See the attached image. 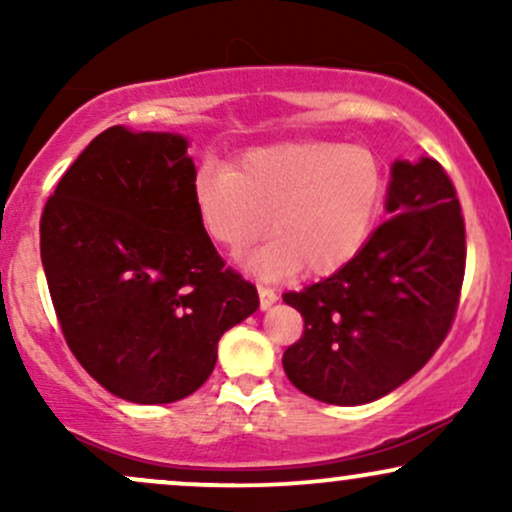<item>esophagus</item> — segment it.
<instances>
[{
    "label": "esophagus",
    "instance_id": "obj_1",
    "mask_svg": "<svg viewBox=\"0 0 512 512\" xmlns=\"http://www.w3.org/2000/svg\"><path fill=\"white\" fill-rule=\"evenodd\" d=\"M257 293H260V308L262 310H267V308H272V305L276 303V291L274 289H269V286H257Z\"/></svg>",
    "mask_w": 512,
    "mask_h": 512
}]
</instances>
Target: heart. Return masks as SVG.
<instances>
[{"mask_svg":"<svg viewBox=\"0 0 512 512\" xmlns=\"http://www.w3.org/2000/svg\"><path fill=\"white\" fill-rule=\"evenodd\" d=\"M385 199V170L366 146L296 142L264 146L236 166H202L192 202L204 233L240 252L267 231L274 240L245 260L250 272L284 276L298 267L327 276L361 252Z\"/></svg>","mask_w":512,"mask_h":512,"instance_id":"heart-1","label":"heart"}]
</instances>
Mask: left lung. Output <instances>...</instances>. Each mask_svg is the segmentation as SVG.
<instances>
[{"label":"left lung","instance_id":"obj_1","mask_svg":"<svg viewBox=\"0 0 512 512\" xmlns=\"http://www.w3.org/2000/svg\"><path fill=\"white\" fill-rule=\"evenodd\" d=\"M387 214L339 272L284 301L305 330L284 351L286 375L308 397L356 407L385 397L426 366L460 303L464 219L433 158L395 161Z\"/></svg>","mask_w":512,"mask_h":512}]
</instances>
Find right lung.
<instances>
[{
	"label": "right lung",
	"instance_id": "1",
	"mask_svg": "<svg viewBox=\"0 0 512 512\" xmlns=\"http://www.w3.org/2000/svg\"><path fill=\"white\" fill-rule=\"evenodd\" d=\"M187 139L110 127L69 166L40 219V257L76 361L115 397L199 390L223 332L260 305L192 202Z\"/></svg>",
	"mask_w": 512,
	"mask_h": 512
}]
</instances>
